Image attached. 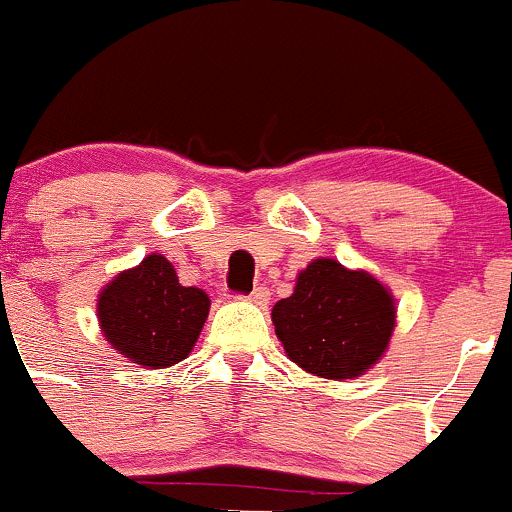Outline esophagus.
<instances>
[{
	"label": "esophagus",
	"instance_id": "obj_1",
	"mask_svg": "<svg viewBox=\"0 0 512 512\" xmlns=\"http://www.w3.org/2000/svg\"><path fill=\"white\" fill-rule=\"evenodd\" d=\"M247 299H250V302H255V304H260V307H265V304L270 302V289L255 287L250 294H247Z\"/></svg>",
	"mask_w": 512,
	"mask_h": 512
}]
</instances>
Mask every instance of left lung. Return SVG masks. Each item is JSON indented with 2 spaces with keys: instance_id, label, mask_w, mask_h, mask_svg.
I'll list each match as a JSON object with an SVG mask.
<instances>
[{
  "instance_id": "1",
  "label": "left lung",
  "mask_w": 512,
  "mask_h": 512,
  "mask_svg": "<svg viewBox=\"0 0 512 512\" xmlns=\"http://www.w3.org/2000/svg\"><path fill=\"white\" fill-rule=\"evenodd\" d=\"M389 289L337 260H314L294 294L272 309L282 347L294 364L324 379H354L379 361L394 332Z\"/></svg>"
}]
</instances>
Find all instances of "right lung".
I'll list each match as a JSON object with an SVG mask.
<instances>
[{
  "mask_svg": "<svg viewBox=\"0 0 512 512\" xmlns=\"http://www.w3.org/2000/svg\"><path fill=\"white\" fill-rule=\"evenodd\" d=\"M208 309V294L180 285L163 255H148L121 272L98 297V319L113 349L151 369L173 366L190 354Z\"/></svg>",
  "mask_w": 512,
  "mask_h": 512,
  "instance_id": "right-lung-1",
  "label": "right lung"
}]
</instances>
